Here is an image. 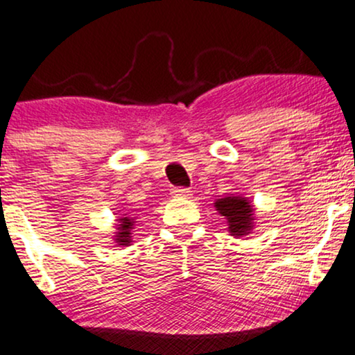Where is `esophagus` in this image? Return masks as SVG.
I'll list each match as a JSON object with an SVG mask.
<instances>
[{"label":"esophagus","mask_w":355,"mask_h":355,"mask_svg":"<svg viewBox=\"0 0 355 355\" xmlns=\"http://www.w3.org/2000/svg\"><path fill=\"white\" fill-rule=\"evenodd\" d=\"M173 195L175 196H183V198H190L191 190L190 189H183V187H177V189H173Z\"/></svg>","instance_id":"1"}]
</instances>
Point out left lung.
<instances>
[{
	"instance_id": "1",
	"label": "left lung",
	"mask_w": 355,
	"mask_h": 355,
	"mask_svg": "<svg viewBox=\"0 0 355 355\" xmlns=\"http://www.w3.org/2000/svg\"><path fill=\"white\" fill-rule=\"evenodd\" d=\"M215 208L228 220V232L233 236H245L251 233L254 221V210L243 196H225L215 202Z\"/></svg>"
}]
</instances>
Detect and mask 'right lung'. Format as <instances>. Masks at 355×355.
Here are the masks:
<instances>
[{
    "label": "right lung",
    "instance_id": "obj_1",
    "mask_svg": "<svg viewBox=\"0 0 355 355\" xmlns=\"http://www.w3.org/2000/svg\"><path fill=\"white\" fill-rule=\"evenodd\" d=\"M132 230H134V218H129V216L119 218L117 232H115V243L119 246H129L132 243Z\"/></svg>",
    "mask_w": 355,
    "mask_h": 355
}]
</instances>
